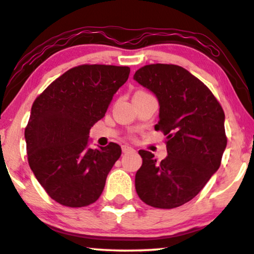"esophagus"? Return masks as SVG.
Listing matches in <instances>:
<instances>
[{"instance_id": "1", "label": "esophagus", "mask_w": 254, "mask_h": 254, "mask_svg": "<svg viewBox=\"0 0 254 254\" xmlns=\"http://www.w3.org/2000/svg\"><path fill=\"white\" fill-rule=\"evenodd\" d=\"M122 151H123V153H133L134 152V148L131 147V146L123 145L122 146Z\"/></svg>"}]
</instances>
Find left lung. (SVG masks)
I'll return each instance as SVG.
<instances>
[{"mask_svg":"<svg viewBox=\"0 0 254 254\" xmlns=\"http://www.w3.org/2000/svg\"><path fill=\"white\" fill-rule=\"evenodd\" d=\"M133 79L158 98L159 123L166 135L167 158L139 151L135 191L156 208H175L193 199L220 168L227 146L224 113L202 81L174 64H149Z\"/></svg>","mask_w":254,"mask_h":254,"instance_id":"obj_1","label":"left lung"}]
</instances>
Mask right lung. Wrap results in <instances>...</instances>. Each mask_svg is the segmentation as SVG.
<instances>
[{
  "instance_id": "add662e5",
  "label": "right lung",
  "mask_w": 254,
  "mask_h": 254,
  "mask_svg": "<svg viewBox=\"0 0 254 254\" xmlns=\"http://www.w3.org/2000/svg\"><path fill=\"white\" fill-rule=\"evenodd\" d=\"M128 66L84 64L67 70L35 99L25 128L27 160L49 197L67 207L95 202L122 154L121 146L88 147Z\"/></svg>"
}]
</instances>
